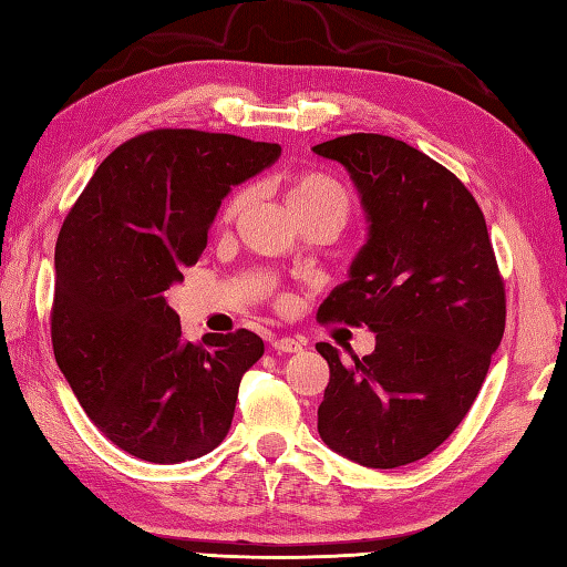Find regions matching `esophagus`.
<instances>
[{"mask_svg":"<svg viewBox=\"0 0 567 567\" xmlns=\"http://www.w3.org/2000/svg\"><path fill=\"white\" fill-rule=\"evenodd\" d=\"M272 348L277 353H299L305 348V341L290 339V336H282V339H275Z\"/></svg>","mask_w":567,"mask_h":567,"instance_id":"obj_1","label":"esophagus"}]
</instances>
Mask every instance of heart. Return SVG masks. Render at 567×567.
Listing matches in <instances>:
<instances>
[{"label":"heart","instance_id":"obj_1","mask_svg":"<svg viewBox=\"0 0 567 567\" xmlns=\"http://www.w3.org/2000/svg\"><path fill=\"white\" fill-rule=\"evenodd\" d=\"M248 189L234 192L221 209V224H234L248 207ZM285 204L299 221L317 219V216H329V219H336L343 226L348 214H351V197H348L346 187L336 177L317 171L297 173L287 179Z\"/></svg>","mask_w":567,"mask_h":567}]
</instances>
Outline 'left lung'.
Here are the masks:
<instances>
[{"label":"left lung","instance_id":"1","mask_svg":"<svg viewBox=\"0 0 567 567\" xmlns=\"http://www.w3.org/2000/svg\"><path fill=\"white\" fill-rule=\"evenodd\" d=\"M360 192L368 244L321 323L375 331V351L329 363L319 436L365 467H400L436 451L473 406L507 321V295L483 209L451 171L380 134L315 146Z\"/></svg>","mask_w":567,"mask_h":567}]
</instances>
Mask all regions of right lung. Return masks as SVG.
I'll use <instances>...</instances> for the list:
<instances>
[{
    "instance_id": "obj_1",
    "label": "right lung",
    "mask_w": 567,
    "mask_h": 567,
    "mask_svg": "<svg viewBox=\"0 0 567 567\" xmlns=\"http://www.w3.org/2000/svg\"><path fill=\"white\" fill-rule=\"evenodd\" d=\"M277 143L195 128L128 138L94 171L55 244V363L106 439L148 463L214 451L258 333L183 339L165 290L207 248L234 185L280 158Z\"/></svg>"
}]
</instances>
